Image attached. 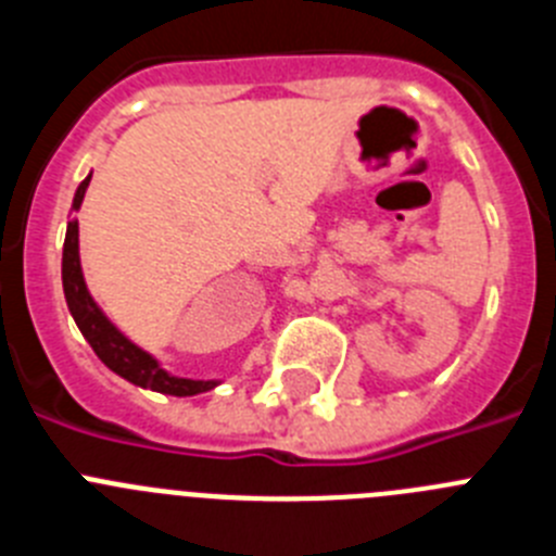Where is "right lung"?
I'll return each mask as SVG.
<instances>
[{"mask_svg":"<svg viewBox=\"0 0 556 556\" xmlns=\"http://www.w3.org/2000/svg\"><path fill=\"white\" fill-rule=\"evenodd\" d=\"M88 180H91V175L77 186L75 200H72V211H80L83 198H86ZM61 275H63V294H66L68 312H72L80 333L86 337L91 351L100 356V362L108 367V370H113L116 376L130 381V384L141 387V390L164 392V395H175V397L200 395V392H208L219 384L217 378L203 381V378L172 376L169 370L161 367L159 358L152 356V353L141 351L136 342H130L119 328L108 320L105 312L97 306V301L91 298V292H88L86 278H83L80 228H77V219H68L66 225Z\"/></svg>","mask_w":556,"mask_h":556,"instance_id":"add662e5","label":"right lung"}]
</instances>
